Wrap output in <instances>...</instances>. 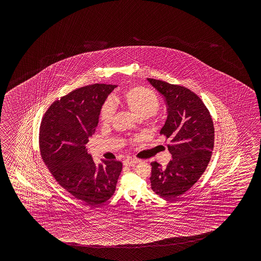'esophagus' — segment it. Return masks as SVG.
Masks as SVG:
<instances>
[{
  "instance_id": "esophagus-1",
  "label": "esophagus",
  "mask_w": 261,
  "mask_h": 261,
  "mask_svg": "<svg viewBox=\"0 0 261 261\" xmlns=\"http://www.w3.org/2000/svg\"><path fill=\"white\" fill-rule=\"evenodd\" d=\"M140 161H141L140 160L135 159V158H128V159H126L124 161V165H126V166H133V165H135V164L139 163Z\"/></svg>"
}]
</instances>
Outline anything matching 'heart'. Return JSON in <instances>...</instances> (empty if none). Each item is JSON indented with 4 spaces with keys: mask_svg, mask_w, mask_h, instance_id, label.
Returning a JSON list of instances; mask_svg holds the SVG:
<instances>
[{
    "mask_svg": "<svg viewBox=\"0 0 261 261\" xmlns=\"http://www.w3.org/2000/svg\"><path fill=\"white\" fill-rule=\"evenodd\" d=\"M120 103L127 107L138 118H146L154 115L159 107L160 100L153 90L144 87H133L127 89L119 97L113 96L111 100H106L100 106L99 118L101 124L111 123L115 113V105Z\"/></svg>",
    "mask_w": 261,
    "mask_h": 261,
    "instance_id": "1",
    "label": "heart"
}]
</instances>
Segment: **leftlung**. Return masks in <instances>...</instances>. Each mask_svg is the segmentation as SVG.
Wrapping results in <instances>:
<instances>
[{"instance_id": "obj_1", "label": "left lung", "mask_w": 261, "mask_h": 261, "mask_svg": "<svg viewBox=\"0 0 261 261\" xmlns=\"http://www.w3.org/2000/svg\"><path fill=\"white\" fill-rule=\"evenodd\" d=\"M166 100L168 117L161 129L170 141L172 160L166 168L151 162V188L162 198L175 199L191 189L205 172L215 144L210 112L200 97L183 86L147 78Z\"/></svg>"}]
</instances>
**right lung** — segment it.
<instances>
[{
  "label": "right lung",
  "mask_w": 261,
  "mask_h": 261,
  "mask_svg": "<svg viewBox=\"0 0 261 261\" xmlns=\"http://www.w3.org/2000/svg\"><path fill=\"white\" fill-rule=\"evenodd\" d=\"M116 85L93 84L71 91L50 106L40 124L43 161L61 188L89 205H98L115 193L122 162L95 164L85 144L99 121L100 106Z\"/></svg>",
  "instance_id": "right-lung-1"
}]
</instances>
